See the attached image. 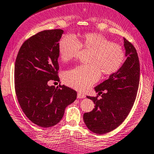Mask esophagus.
<instances>
[{
  "label": "esophagus",
  "instance_id": "esophagus-1",
  "mask_svg": "<svg viewBox=\"0 0 154 154\" xmlns=\"http://www.w3.org/2000/svg\"><path fill=\"white\" fill-rule=\"evenodd\" d=\"M85 97H86V95L83 93H82L80 92H77V98H84Z\"/></svg>",
  "mask_w": 154,
  "mask_h": 154
}]
</instances>
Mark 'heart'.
Returning <instances> with one entry per match:
<instances>
[{"instance_id":"heart-1","label":"heart","mask_w":154,"mask_h":154,"mask_svg":"<svg viewBox=\"0 0 154 154\" xmlns=\"http://www.w3.org/2000/svg\"><path fill=\"white\" fill-rule=\"evenodd\" d=\"M80 47L90 50L88 65H79L65 71L63 82L78 90H85L99 79L100 74L111 75L120 70L125 61L123 48L98 33H88L78 40L67 34L59 42V57L68 62L77 56Z\"/></svg>"}]
</instances>
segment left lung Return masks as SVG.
Segmentation results:
<instances>
[{
    "mask_svg": "<svg viewBox=\"0 0 154 154\" xmlns=\"http://www.w3.org/2000/svg\"><path fill=\"white\" fill-rule=\"evenodd\" d=\"M126 59L118 71L110 75L95 92L101 98L87 96L95 108L83 114L88 129L96 134H104L118 127L127 117L136 98L140 80V64L134 46L124 38Z\"/></svg>",
    "mask_w": 154,
    "mask_h": 154,
    "instance_id": "8db88e82",
    "label": "left lung"
}]
</instances>
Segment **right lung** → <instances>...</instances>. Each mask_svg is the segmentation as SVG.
<instances>
[{"mask_svg": "<svg viewBox=\"0 0 154 154\" xmlns=\"http://www.w3.org/2000/svg\"><path fill=\"white\" fill-rule=\"evenodd\" d=\"M64 31L45 30L25 41L15 63V89L26 117L41 127L55 126L63 117L66 107L77 98V92L63 86H49L59 81V41Z\"/></svg>", "mask_w": 154, "mask_h": 154, "instance_id": "add662e5", "label": "right lung"}]
</instances>
